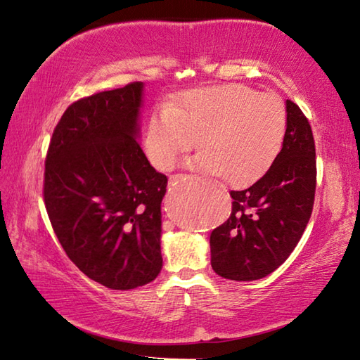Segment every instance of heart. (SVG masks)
<instances>
[{
    "label": "heart",
    "mask_w": 360,
    "mask_h": 360,
    "mask_svg": "<svg viewBox=\"0 0 360 360\" xmlns=\"http://www.w3.org/2000/svg\"><path fill=\"white\" fill-rule=\"evenodd\" d=\"M286 108L275 94H258L240 83L190 89L170 105L151 112L143 147L151 164L170 170L178 159L202 148L188 167L231 184L259 178L283 147Z\"/></svg>",
    "instance_id": "1"
}]
</instances>
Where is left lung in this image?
<instances>
[{
	"mask_svg": "<svg viewBox=\"0 0 360 360\" xmlns=\"http://www.w3.org/2000/svg\"><path fill=\"white\" fill-rule=\"evenodd\" d=\"M288 127L277 159L255 184L232 190V212L210 233L212 267L235 281L263 278L300 241L316 193V147L308 119L286 101Z\"/></svg>",
	"mask_w": 360,
	"mask_h": 360,
	"instance_id": "8db88e82",
	"label": "left lung"
}]
</instances>
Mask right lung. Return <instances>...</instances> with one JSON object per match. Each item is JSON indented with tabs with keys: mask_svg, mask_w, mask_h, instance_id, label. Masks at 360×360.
<instances>
[{
	"mask_svg": "<svg viewBox=\"0 0 360 360\" xmlns=\"http://www.w3.org/2000/svg\"><path fill=\"white\" fill-rule=\"evenodd\" d=\"M143 83L74 102L60 119L44 165V204L66 255L101 285L127 290L162 269L160 202L167 176L137 139Z\"/></svg>",
	"mask_w": 360,
	"mask_h": 360,
	"instance_id": "add662e5",
	"label": "right lung"
}]
</instances>
